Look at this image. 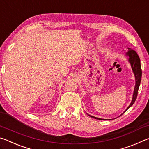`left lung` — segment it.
<instances>
[{"label":"left lung","mask_w":149,"mask_h":149,"mask_svg":"<svg viewBox=\"0 0 149 149\" xmlns=\"http://www.w3.org/2000/svg\"><path fill=\"white\" fill-rule=\"evenodd\" d=\"M129 49V50H128V52L126 53V55H127V56H129V62H130L131 65H132V70H133V72L135 74V89H134V92H133L132 101V102H131V104H130L129 107H128L127 109H126V110H127L128 108H130L133 104H134L135 100H136V99H137V94H138V90H139V85L141 84V76H142V70H141V62H140L139 57L137 53L136 52L135 50H133L132 49ZM90 116L91 118H95V119H97V120H103V119H100V118H96L94 116Z\"/></svg>","instance_id":"1"}]
</instances>
